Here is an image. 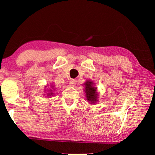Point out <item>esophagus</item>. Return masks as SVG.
<instances>
[{
	"instance_id": "obj_1",
	"label": "esophagus",
	"mask_w": 155,
	"mask_h": 155,
	"mask_svg": "<svg viewBox=\"0 0 155 155\" xmlns=\"http://www.w3.org/2000/svg\"><path fill=\"white\" fill-rule=\"evenodd\" d=\"M69 84H70V85H71V87H74V86H75V84H76L75 80H74V79H71V80H70Z\"/></svg>"
}]
</instances>
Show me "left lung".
Listing matches in <instances>:
<instances>
[{
    "label": "left lung",
    "mask_w": 155,
    "mask_h": 155,
    "mask_svg": "<svg viewBox=\"0 0 155 155\" xmlns=\"http://www.w3.org/2000/svg\"><path fill=\"white\" fill-rule=\"evenodd\" d=\"M85 85V93L87 99L92 103H94L97 101V94L96 91V87L93 86V83L90 81H87L84 83ZM91 103V104H92Z\"/></svg>",
    "instance_id": "obj_1"
}]
</instances>
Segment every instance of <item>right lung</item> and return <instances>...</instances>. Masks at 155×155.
Wrapping results in <instances>:
<instances>
[{
  "mask_svg": "<svg viewBox=\"0 0 155 155\" xmlns=\"http://www.w3.org/2000/svg\"><path fill=\"white\" fill-rule=\"evenodd\" d=\"M51 87H53V86H51ZM50 91H51V90H50ZM53 94V93L52 92H51V93H49V94H49V95H48V96H51V94Z\"/></svg>",
  "mask_w": 155,
  "mask_h": 155,
  "instance_id": "obj_1",
  "label": "right lung"
}]
</instances>
